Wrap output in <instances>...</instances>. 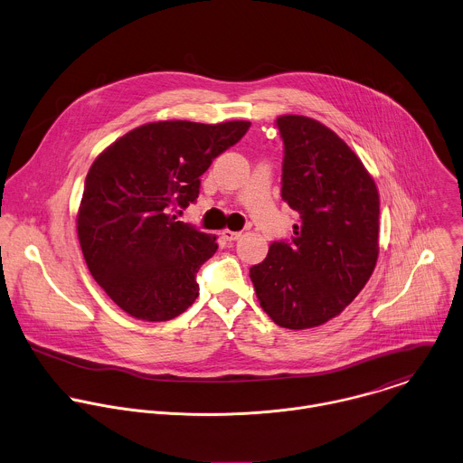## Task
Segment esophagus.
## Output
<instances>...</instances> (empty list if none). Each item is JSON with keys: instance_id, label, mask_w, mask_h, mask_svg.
Instances as JSON below:
<instances>
[{"instance_id": "esophagus-1", "label": "esophagus", "mask_w": 463, "mask_h": 463, "mask_svg": "<svg viewBox=\"0 0 463 463\" xmlns=\"http://www.w3.org/2000/svg\"><path fill=\"white\" fill-rule=\"evenodd\" d=\"M222 236H223V240H227V241H236V240H240L241 232H236V231H229V229H225V231H222Z\"/></svg>"}]
</instances>
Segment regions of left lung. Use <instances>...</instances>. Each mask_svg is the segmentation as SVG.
Segmentation results:
<instances>
[{"label":"left lung","instance_id":"8db88e82","mask_svg":"<svg viewBox=\"0 0 463 463\" xmlns=\"http://www.w3.org/2000/svg\"><path fill=\"white\" fill-rule=\"evenodd\" d=\"M285 144L281 198L299 213L290 241H274L250 267L261 308L290 330L339 316L364 288L379 258V191L361 158L325 124L276 120Z\"/></svg>","mask_w":463,"mask_h":463}]
</instances>
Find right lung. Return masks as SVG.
Listing matches in <instances>:
<instances>
[{"label": "right lung", "instance_id": "right-lung-1", "mask_svg": "<svg viewBox=\"0 0 463 463\" xmlns=\"http://www.w3.org/2000/svg\"><path fill=\"white\" fill-rule=\"evenodd\" d=\"M249 120L138 126L91 164L77 213V236L99 287L126 314L169 321L198 298L196 272L216 252V236L178 222L200 194V176L234 146Z\"/></svg>", "mask_w": 463, "mask_h": 463}]
</instances>
